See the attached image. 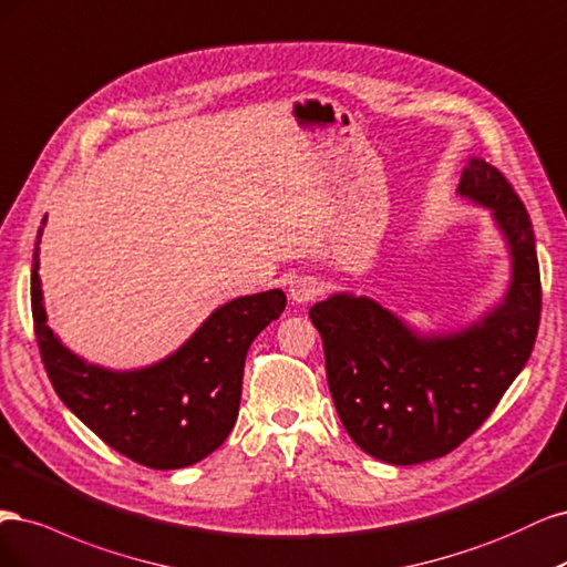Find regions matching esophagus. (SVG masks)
<instances>
[{
  "label": "esophagus",
  "mask_w": 567,
  "mask_h": 567,
  "mask_svg": "<svg viewBox=\"0 0 567 567\" xmlns=\"http://www.w3.org/2000/svg\"><path fill=\"white\" fill-rule=\"evenodd\" d=\"M320 291H322V285L310 276H299V278L289 282V299L295 303L313 301L320 295Z\"/></svg>",
  "instance_id": "obj_1"
}]
</instances>
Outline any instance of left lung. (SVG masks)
Here are the masks:
<instances>
[{
  "mask_svg": "<svg viewBox=\"0 0 567 567\" xmlns=\"http://www.w3.org/2000/svg\"><path fill=\"white\" fill-rule=\"evenodd\" d=\"M456 195L489 212L508 251L506 291L483 316L456 330L422 332L353 291H334L308 310L343 429L393 466L431 462L462 445L520 374L537 337L539 264L523 203L481 157H468Z\"/></svg>",
  "mask_w": 567,
  "mask_h": 567,
  "instance_id": "left-lung-1",
  "label": "left lung"
}]
</instances>
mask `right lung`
I'll return each instance as SVG.
<instances>
[{"label":"right lung","instance_id":"obj_1","mask_svg":"<svg viewBox=\"0 0 567 567\" xmlns=\"http://www.w3.org/2000/svg\"><path fill=\"white\" fill-rule=\"evenodd\" d=\"M32 254V320L47 374L65 408L105 445L148 468H184L221 445L235 426L251 341L285 310V291L268 289L214 308L162 360L111 370L70 351L49 327L40 280V243Z\"/></svg>","mask_w":567,"mask_h":567}]
</instances>
